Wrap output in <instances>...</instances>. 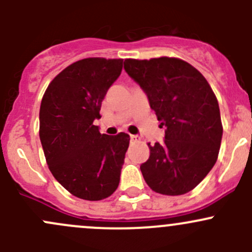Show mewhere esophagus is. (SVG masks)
Here are the masks:
<instances>
[{
	"label": "esophagus",
	"instance_id": "34e87169",
	"mask_svg": "<svg viewBox=\"0 0 252 252\" xmlns=\"http://www.w3.org/2000/svg\"><path fill=\"white\" fill-rule=\"evenodd\" d=\"M130 141L131 142H139V141H140V136H139V135H130Z\"/></svg>",
	"mask_w": 252,
	"mask_h": 252
}]
</instances>
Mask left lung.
I'll return each mask as SVG.
<instances>
[{
	"label": "left lung",
	"mask_w": 252,
	"mask_h": 252,
	"mask_svg": "<svg viewBox=\"0 0 252 252\" xmlns=\"http://www.w3.org/2000/svg\"><path fill=\"white\" fill-rule=\"evenodd\" d=\"M124 69L166 128L162 144H149L150 157L140 166L145 182L158 194H187L212 169L220 152L223 126L215 93L196 68L179 58H128Z\"/></svg>",
	"instance_id": "left-lung-1"
}]
</instances>
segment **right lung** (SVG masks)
Wrapping results in <instances>:
<instances>
[{
  "label": "right lung",
  "instance_id": "right-lung-1",
  "mask_svg": "<svg viewBox=\"0 0 252 252\" xmlns=\"http://www.w3.org/2000/svg\"><path fill=\"white\" fill-rule=\"evenodd\" d=\"M122 68L121 58H84L64 68L42 97L39 134L48 168L79 199L98 201L118 188L130 138L101 134L94 121Z\"/></svg>",
  "mask_w": 252,
  "mask_h": 252
}]
</instances>
